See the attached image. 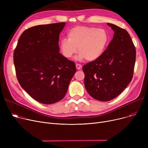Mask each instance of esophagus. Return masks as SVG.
Listing matches in <instances>:
<instances>
[{
	"label": "esophagus",
	"mask_w": 148,
	"mask_h": 148,
	"mask_svg": "<svg viewBox=\"0 0 148 148\" xmlns=\"http://www.w3.org/2000/svg\"><path fill=\"white\" fill-rule=\"evenodd\" d=\"M75 66H76L77 69H78V70L81 69H82V65H80V64H75Z\"/></svg>",
	"instance_id": "obj_1"
}]
</instances>
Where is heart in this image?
<instances>
[{
  "label": "heart",
  "mask_w": 148,
  "mask_h": 148,
  "mask_svg": "<svg viewBox=\"0 0 148 148\" xmlns=\"http://www.w3.org/2000/svg\"><path fill=\"white\" fill-rule=\"evenodd\" d=\"M68 40L60 41L62 54L68 59L77 53L80 54L78 59L95 61L104 53L109 41V36L104 29L90 26H77L69 30Z\"/></svg>",
  "instance_id": "1"
}]
</instances>
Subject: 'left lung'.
I'll return each mask as SVG.
<instances>
[{
	"instance_id": "1",
	"label": "left lung",
	"mask_w": 148,
	"mask_h": 148,
	"mask_svg": "<svg viewBox=\"0 0 148 148\" xmlns=\"http://www.w3.org/2000/svg\"><path fill=\"white\" fill-rule=\"evenodd\" d=\"M114 31L112 40L101 57L83 66L84 86L88 94L101 101H108L126 88L133 77L135 46L127 31L107 23Z\"/></svg>"
}]
</instances>
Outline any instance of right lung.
<instances>
[{
    "instance_id": "add662e5",
    "label": "right lung",
    "mask_w": 148,
    "mask_h": 148,
    "mask_svg": "<svg viewBox=\"0 0 148 148\" xmlns=\"http://www.w3.org/2000/svg\"><path fill=\"white\" fill-rule=\"evenodd\" d=\"M65 22L30 27L21 35L14 52L17 78L21 88L44 104L63 99L76 72L74 62L59 51V34Z\"/></svg>"
}]
</instances>
